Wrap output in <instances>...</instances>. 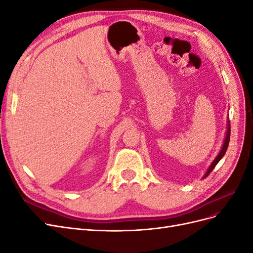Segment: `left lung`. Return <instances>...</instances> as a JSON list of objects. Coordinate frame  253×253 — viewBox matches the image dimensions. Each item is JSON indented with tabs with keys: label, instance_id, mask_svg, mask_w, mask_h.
<instances>
[{
	"label": "left lung",
	"instance_id": "obj_1",
	"mask_svg": "<svg viewBox=\"0 0 253 253\" xmlns=\"http://www.w3.org/2000/svg\"><path fill=\"white\" fill-rule=\"evenodd\" d=\"M229 140H230V121L228 120V121H227V131H226V136H225V139H224V143H223V145H221V149H220L219 153L217 154V156H216L215 159H214L213 162L211 163V165H210L209 168H208V170H207V172L205 173L204 178H206L207 176H208V175L212 172V170L214 169V167H215V166L218 164L219 160L224 157L225 153H226V151H227V148H228Z\"/></svg>",
	"mask_w": 253,
	"mask_h": 253
}]
</instances>
